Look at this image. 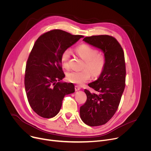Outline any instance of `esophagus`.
I'll use <instances>...</instances> for the list:
<instances>
[{"label": "esophagus", "mask_w": 151, "mask_h": 151, "mask_svg": "<svg viewBox=\"0 0 151 151\" xmlns=\"http://www.w3.org/2000/svg\"><path fill=\"white\" fill-rule=\"evenodd\" d=\"M75 91H80V90L81 89V88H80V86H75Z\"/></svg>", "instance_id": "1"}]
</instances>
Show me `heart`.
Listing matches in <instances>:
<instances>
[{
  "mask_svg": "<svg viewBox=\"0 0 151 151\" xmlns=\"http://www.w3.org/2000/svg\"><path fill=\"white\" fill-rule=\"evenodd\" d=\"M76 52L85 61L84 67L81 71H71L67 73V80L72 83L82 85L88 81L91 76V73L95 77L99 76L104 71L106 65V59L104 55L98 54V51L93 47L82 44L76 48ZM71 51L69 49L65 50L61 55L60 60L62 67L69 68V60Z\"/></svg>",
  "mask_w": 151,
  "mask_h": 151,
  "instance_id": "heart-1",
  "label": "heart"
}]
</instances>
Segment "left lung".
Returning <instances> with one entry per match:
<instances>
[{
    "label": "left lung",
    "mask_w": 151,
    "mask_h": 151,
    "mask_svg": "<svg viewBox=\"0 0 151 151\" xmlns=\"http://www.w3.org/2000/svg\"><path fill=\"white\" fill-rule=\"evenodd\" d=\"M83 41L100 50L106 59L102 73L88 84L97 93L84 90L85 104L80 107L81 120L91 127L106 124L117 109L125 88V64L124 53L116 39L109 35L87 37Z\"/></svg>",
    "instance_id": "left-lung-1"
}]
</instances>
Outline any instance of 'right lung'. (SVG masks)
<instances>
[{
  "mask_svg": "<svg viewBox=\"0 0 151 151\" xmlns=\"http://www.w3.org/2000/svg\"><path fill=\"white\" fill-rule=\"evenodd\" d=\"M83 37L55 29L35 42L27 62L24 85L29 105L40 116H56L65 96L75 92L73 84L61 81L65 75L60 58L63 51Z\"/></svg>",
  "mask_w": 151,
  "mask_h": 151,
  "instance_id": "1",
  "label": "right lung"
}]
</instances>
